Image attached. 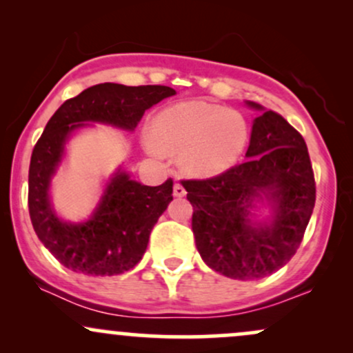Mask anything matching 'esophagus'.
Listing matches in <instances>:
<instances>
[{
	"label": "esophagus",
	"mask_w": 353,
	"mask_h": 353,
	"mask_svg": "<svg viewBox=\"0 0 353 353\" xmlns=\"http://www.w3.org/2000/svg\"><path fill=\"white\" fill-rule=\"evenodd\" d=\"M174 196H176V197H184L185 196V189H184V185L181 184V182H176V184H174Z\"/></svg>",
	"instance_id": "1"
}]
</instances>
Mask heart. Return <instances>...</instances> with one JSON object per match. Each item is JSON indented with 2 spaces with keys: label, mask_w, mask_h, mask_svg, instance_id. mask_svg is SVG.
Here are the masks:
<instances>
[{
  "label": "heart",
  "mask_w": 353,
  "mask_h": 353,
  "mask_svg": "<svg viewBox=\"0 0 353 353\" xmlns=\"http://www.w3.org/2000/svg\"><path fill=\"white\" fill-rule=\"evenodd\" d=\"M249 139V123L241 112L192 101L161 112L154 124V137L145 139V148L152 156L179 152L185 171L214 176L241 159Z\"/></svg>",
  "instance_id": "b5f03b06"
}]
</instances>
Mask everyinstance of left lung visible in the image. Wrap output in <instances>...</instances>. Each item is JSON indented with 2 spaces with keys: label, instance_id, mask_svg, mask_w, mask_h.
<instances>
[{
  "label": "left lung",
  "instance_id": "obj_1",
  "mask_svg": "<svg viewBox=\"0 0 353 353\" xmlns=\"http://www.w3.org/2000/svg\"><path fill=\"white\" fill-rule=\"evenodd\" d=\"M261 109L244 163L209 179L181 181L192 204V232L202 261L216 272L254 281L283 267L301 245L315 205V179L301 132ZM270 201L273 219L254 223L250 210Z\"/></svg>",
  "mask_w": 353,
  "mask_h": 353
}]
</instances>
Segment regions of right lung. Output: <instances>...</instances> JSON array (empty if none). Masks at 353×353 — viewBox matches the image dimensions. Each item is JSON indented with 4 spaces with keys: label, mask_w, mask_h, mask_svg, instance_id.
I'll use <instances>...</instances> for the list:
<instances>
[{
    "label": "right lung",
    "mask_w": 353,
    "mask_h": 353,
    "mask_svg": "<svg viewBox=\"0 0 353 353\" xmlns=\"http://www.w3.org/2000/svg\"><path fill=\"white\" fill-rule=\"evenodd\" d=\"M174 94L168 86L96 84L61 104L48 121L31 154L28 205L36 236L64 267L101 277L131 270L143 259L154 224L172 201V179L151 188L119 169L89 221L63 222L50 202V184L68 137L84 123L132 131L145 109Z\"/></svg>",
    "instance_id": "1"
}]
</instances>
